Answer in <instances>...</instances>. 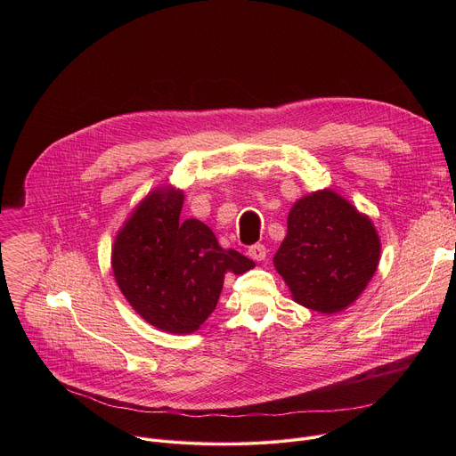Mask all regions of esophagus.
Segmentation results:
<instances>
[{"instance_id":"obj_1","label":"esophagus","mask_w":456,"mask_h":456,"mask_svg":"<svg viewBox=\"0 0 456 456\" xmlns=\"http://www.w3.org/2000/svg\"><path fill=\"white\" fill-rule=\"evenodd\" d=\"M247 254H248L250 259H254V262H264L265 256H267V248H265V245H262V243H256V245H250V247H248Z\"/></svg>"}]
</instances>
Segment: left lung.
I'll use <instances>...</instances> for the list:
<instances>
[{
    "instance_id": "8db88e82",
    "label": "left lung",
    "mask_w": 456,
    "mask_h": 456,
    "mask_svg": "<svg viewBox=\"0 0 456 456\" xmlns=\"http://www.w3.org/2000/svg\"><path fill=\"white\" fill-rule=\"evenodd\" d=\"M379 259L380 238L371 218L339 192L321 189L290 208L274 267L297 305L330 315L362 294Z\"/></svg>"
}]
</instances>
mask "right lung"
Wrapping results in <instances>:
<instances>
[{"mask_svg":"<svg viewBox=\"0 0 456 456\" xmlns=\"http://www.w3.org/2000/svg\"><path fill=\"white\" fill-rule=\"evenodd\" d=\"M183 191H150L118 229L111 245L115 281L134 310L151 327L192 334L216 308L227 274H243L252 259L224 248L197 218L180 220Z\"/></svg>","mask_w":456,"mask_h":456,"instance_id":"add662e5","label":"right lung"}]
</instances>
